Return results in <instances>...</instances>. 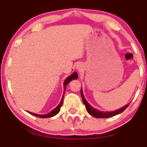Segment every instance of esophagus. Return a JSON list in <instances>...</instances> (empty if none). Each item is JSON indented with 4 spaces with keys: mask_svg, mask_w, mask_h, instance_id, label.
Returning a JSON list of instances; mask_svg holds the SVG:
<instances>
[{
    "mask_svg": "<svg viewBox=\"0 0 147 147\" xmlns=\"http://www.w3.org/2000/svg\"><path fill=\"white\" fill-rule=\"evenodd\" d=\"M77 70H82V64L79 63L78 65H77Z\"/></svg>",
    "mask_w": 147,
    "mask_h": 147,
    "instance_id": "obj_1",
    "label": "esophagus"
}]
</instances>
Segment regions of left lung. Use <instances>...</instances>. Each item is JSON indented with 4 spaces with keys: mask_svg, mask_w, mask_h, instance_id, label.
<instances>
[{
    "mask_svg": "<svg viewBox=\"0 0 147 147\" xmlns=\"http://www.w3.org/2000/svg\"><path fill=\"white\" fill-rule=\"evenodd\" d=\"M81 95H82V100H83V102L84 105L86 106V111H88V113L90 115H92V117H95L97 118H108V117H113L115 115H117L122 113L130 104L129 103V104H128L127 105L124 106V107L121 108V109H118V110H116L114 111H110V112H104V111H100L97 110V109H94L93 107H92V106H91L90 104L87 102V101L86 100L85 97H84V96L83 92H82V89H81Z\"/></svg>",
    "mask_w": 147,
    "mask_h": 147,
    "instance_id": "left-lung-1",
    "label": "left lung"
}]
</instances>
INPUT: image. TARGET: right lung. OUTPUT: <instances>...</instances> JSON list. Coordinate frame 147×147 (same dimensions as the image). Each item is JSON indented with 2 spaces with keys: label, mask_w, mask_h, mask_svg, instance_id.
I'll return each instance as SVG.
<instances>
[{
  "label": "right lung",
  "mask_w": 147,
  "mask_h": 147,
  "mask_svg": "<svg viewBox=\"0 0 147 147\" xmlns=\"http://www.w3.org/2000/svg\"><path fill=\"white\" fill-rule=\"evenodd\" d=\"M78 78V75H77V73L76 72H74L73 74L71 75H70L69 77L67 78L65 80V82H64L63 83V86H64V90H63V95L62 96V98H61V102L59 103V104L58 106H57L56 108H55V109H53L52 111H50V113L48 114H45V115H38V114H36V113H33L32 112H29L30 114L32 115H34L36 116V117H41V118H47V117H53V116L56 115L57 113H59V112L60 111V109H61V107L62 104H63V97H64V94H65V88H66V86L67 85H68L69 82H70L72 79H76Z\"/></svg>",
  "instance_id": "obj_1"
}]
</instances>
